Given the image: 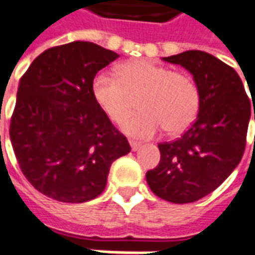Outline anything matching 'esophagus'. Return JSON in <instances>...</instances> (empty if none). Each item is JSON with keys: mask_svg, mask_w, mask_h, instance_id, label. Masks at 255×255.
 Instances as JSON below:
<instances>
[{"mask_svg": "<svg viewBox=\"0 0 255 255\" xmlns=\"http://www.w3.org/2000/svg\"><path fill=\"white\" fill-rule=\"evenodd\" d=\"M129 144H131V149L135 151V150H138L140 146H142V143L140 142H136V140H129Z\"/></svg>", "mask_w": 255, "mask_h": 255, "instance_id": "obj_1", "label": "esophagus"}]
</instances>
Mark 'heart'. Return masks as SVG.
Segmentation results:
<instances>
[{"instance_id": "obj_1", "label": "heart", "mask_w": 255, "mask_h": 255, "mask_svg": "<svg viewBox=\"0 0 255 255\" xmlns=\"http://www.w3.org/2000/svg\"><path fill=\"white\" fill-rule=\"evenodd\" d=\"M116 78L97 73L91 82L95 104L112 123L120 124L136 106L140 112L123 124L138 138H150L164 128L169 135L186 131L197 119L201 94L194 79L150 60H133L117 65Z\"/></svg>"}]
</instances>
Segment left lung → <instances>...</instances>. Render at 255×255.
I'll list each match as a JSON object with an SVG mask.
<instances>
[{
	"mask_svg": "<svg viewBox=\"0 0 255 255\" xmlns=\"http://www.w3.org/2000/svg\"><path fill=\"white\" fill-rule=\"evenodd\" d=\"M164 61L191 72L201 105L195 122L180 138L158 144L160 164L146 173V180L168 202H195L214 191L241 162L250 100L235 69L209 53L187 50Z\"/></svg>",
	"mask_w": 255,
	"mask_h": 255,
	"instance_id": "left-lung-1",
	"label": "left lung"
}]
</instances>
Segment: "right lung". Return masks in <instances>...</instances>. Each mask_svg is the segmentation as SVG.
Masks as SVG:
<instances>
[{
	"label": "right lung",
	"instance_id": "1",
	"mask_svg": "<svg viewBox=\"0 0 255 255\" xmlns=\"http://www.w3.org/2000/svg\"><path fill=\"white\" fill-rule=\"evenodd\" d=\"M119 54L93 42L47 49L21 76L9 136L25 179L60 202L94 199L112 162L131 151L95 104L91 82Z\"/></svg>",
	"mask_w": 255,
	"mask_h": 255
}]
</instances>
